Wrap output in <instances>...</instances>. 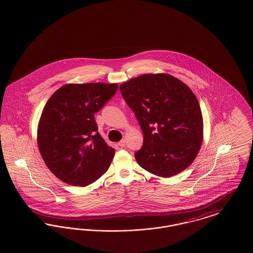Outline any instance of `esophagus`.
Instances as JSON below:
<instances>
[{"instance_id": "obj_1", "label": "esophagus", "mask_w": 253, "mask_h": 253, "mask_svg": "<svg viewBox=\"0 0 253 253\" xmlns=\"http://www.w3.org/2000/svg\"><path fill=\"white\" fill-rule=\"evenodd\" d=\"M125 144H126V141H125V139H122L121 141H119V145L120 147H124L125 146Z\"/></svg>"}]
</instances>
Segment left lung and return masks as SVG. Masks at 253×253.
I'll return each instance as SVG.
<instances>
[{"label": "left lung", "mask_w": 253, "mask_h": 253, "mask_svg": "<svg viewBox=\"0 0 253 253\" xmlns=\"http://www.w3.org/2000/svg\"><path fill=\"white\" fill-rule=\"evenodd\" d=\"M119 89L144 134L142 147L134 154L136 163L163 178L186 169L204 136L203 115L193 91L167 74L140 75Z\"/></svg>", "instance_id": "1"}]
</instances>
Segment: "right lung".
Listing matches in <instances>:
<instances>
[{"instance_id":"obj_1","label":"right lung","mask_w":253,"mask_h":253,"mask_svg":"<svg viewBox=\"0 0 253 253\" xmlns=\"http://www.w3.org/2000/svg\"><path fill=\"white\" fill-rule=\"evenodd\" d=\"M118 88L117 83L66 84L47 100L38 123L37 143L56 178L87 186L106 173L116 151L97 132L94 114Z\"/></svg>"}]
</instances>
